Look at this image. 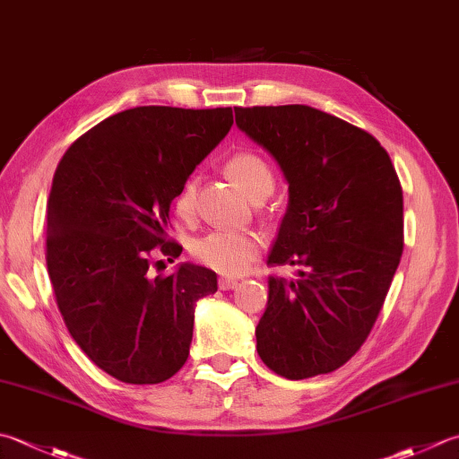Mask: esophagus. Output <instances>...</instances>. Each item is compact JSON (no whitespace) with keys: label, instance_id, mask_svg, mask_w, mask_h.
<instances>
[{"label":"esophagus","instance_id":"obj_1","mask_svg":"<svg viewBox=\"0 0 459 459\" xmlns=\"http://www.w3.org/2000/svg\"><path fill=\"white\" fill-rule=\"evenodd\" d=\"M237 281L235 278H227V276H221L219 278V289L221 290H232V289H237Z\"/></svg>","mask_w":459,"mask_h":459}]
</instances>
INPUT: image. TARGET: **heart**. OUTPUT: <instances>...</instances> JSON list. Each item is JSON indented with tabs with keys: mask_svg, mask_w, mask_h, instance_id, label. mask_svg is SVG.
Segmentation results:
<instances>
[{
	"mask_svg": "<svg viewBox=\"0 0 459 459\" xmlns=\"http://www.w3.org/2000/svg\"><path fill=\"white\" fill-rule=\"evenodd\" d=\"M227 175L253 201H263L273 193L274 173L266 160L250 151H240L224 165ZM196 177H188L175 195V211L181 217L193 214L196 204ZM263 238L255 230H227L219 229L195 240L193 256L211 271L227 276H238L255 263Z\"/></svg>",
	"mask_w": 459,
	"mask_h": 459,
	"instance_id": "b5f03b06",
	"label": "heart"
}]
</instances>
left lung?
Wrapping results in <instances>:
<instances>
[{"instance_id":"8db88e82","label":"left lung","mask_w":459,"mask_h":459,"mask_svg":"<svg viewBox=\"0 0 459 459\" xmlns=\"http://www.w3.org/2000/svg\"><path fill=\"white\" fill-rule=\"evenodd\" d=\"M237 127L266 149L289 206L266 263L256 350L273 372L304 380L344 366L366 342L403 250V196L370 133L308 105L237 107Z\"/></svg>"}]
</instances>
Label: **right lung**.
<instances>
[{"instance_id": "right-lung-1", "label": "right lung", "mask_w": 459, "mask_h": 459, "mask_svg": "<svg viewBox=\"0 0 459 459\" xmlns=\"http://www.w3.org/2000/svg\"><path fill=\"white\" fill-rule=\"evenodd\" d=\"M230 127V107H134L81 134L59 160L45 253L53 292L77 346L125 384L181 370L195 304L217 292L204 266L155 278L149 266L155 250L183 253L169 240L170 203Z\"/></svg>"}]
</instances>
